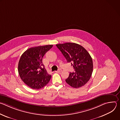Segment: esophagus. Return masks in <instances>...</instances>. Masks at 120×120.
<instances>
[{"instance_id":"obj_1","label":"esophagus","mask_w":120,"mask_h":120,"mask_svg":"<svg viewBox=\"0 0 120 120\" xmlns=\"http://www.w3.org/2000/svg\"><path fill=\"white\" fill-rule=\"evenodd\" d=\"M56 73H60V72H61V70H57V71H55Z\"/></svg>"}]
</instances>
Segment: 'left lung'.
<instances>
[{
	"label": "left lung",
	"mask_w": 120,
	"mask_h": 120,
	"mask_svg": "<svg viewBox=\"0 0 120 120\" xmlns=\"http://www.w3.org/2000/svg\"><path fill=\"white\" fill-rule=\"evenodd\" d=\"M68 63H71L75 70L70 73L66 82L71 86L78 88L86 84L93 70L92 58L83 47L74 43L56 45Z\"/></svg>",
	"instance_id": "left-lung-1"
}]
</instances>
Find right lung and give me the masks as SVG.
I'll return each mask as SVG.
<instances>
[{
    "instance_id": "right-lung-1",
    "label": "right lung",
    "mask_w": 120,
    "mask_h": 120,
    "mask_svg": "<svg viewBox=\"0 0 120 120\" xmlns=\"http://www.w3.org/2000/svg\"><path fill=\"white\" fill-rule=\"evenodd\" d=\"M53 46L46 45L30 48L20 57L18 66L19 76L24 83L33 89L42 88L51 78L45 69L42 58Z\"/></svg>"
}]
</instances>
